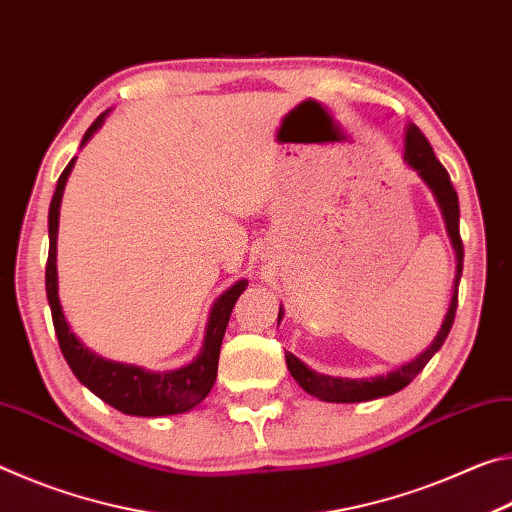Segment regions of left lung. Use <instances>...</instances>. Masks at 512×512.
<instances>
[{
  "label": "left lung",
  "mask_w": 512,
  "mask_h": 512,
  "mask_svg": "<svg viewBox=\"0 0 512 512\" xmlns=\"http://www.w3.org/2000/svg\"><path fill=\"white\" fill-rule=\"evenodd\" d=\"M404 162L409 164L411 169L418 171V176L424 180V185L431 189L433 198L443 212L445 219V228L449 241H452V248L456 250V277H454V293H452V302H449V309L445 314L443 325H440L436 339L431 341L427 350H422L418 357L411 359L409 363H404L397 370L386 372V375H377V377H363V379H350V377H332V375H323V372L311 370L307 363H302L296 354L287 352V366L291 377L298 381L302 386V391H307L309 395L318 397L323 402H336V404H354V402H368V400H377V397H386L393 395L397 391H402L404 386H409L415 379L418 372L427 366L429 359L436 354L447 339L449 329L454 325V316H456V305H458V282H461L463 275V241H461V232H458V194L449 180V173L438 162L436 153H433L431 144L427 137L422 135L418 126L409 124L406 126V137H404ZM284 316V311L280 307V314H277V325Z\"/></svg>",
  "instance_id": "left-lung-1"
}]
</instances>
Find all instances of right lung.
<instances>
[{"label": "right lung", "mask_w": 512, "mask_h": 512, "mask_svg": "<svg viewBox=\"0 0 512 512\" xmlns=\"http://www.w3.org/2000/svg\"><path fill=\"white\" fill-rule=\"evenodd\" d=\"M108 112L94 119V124L85 131L81 146L90 142V137L99 131L103 121H106ZM76 158L67 164L65 171L60 173L54 198L49 205V257H47V300L51 307V318H54V329L58 336L60 352L72 368L76 379L81 381L85 388L101 397L103 402L110 404L126 415H142V418H160V415H176L192 411L194 406L201 404L207 393L212 391L216 370H219V352L221 341L228 327V320L235 307L237 298L246 291L248 280H237L228 291H223L219 298L214 300L210 318H207L203 348L185 366L176 370H162L153 372L142 366H133V363H119L99 357L97 352L76 339V334L69 329L67 318L63 314L58 298V268H56V239H58V219H60V201H63V192L67 185L69 173L74 169Z\"/></svg>", "instance_id": "right-lung-1"}]
</instances>
